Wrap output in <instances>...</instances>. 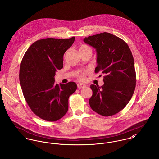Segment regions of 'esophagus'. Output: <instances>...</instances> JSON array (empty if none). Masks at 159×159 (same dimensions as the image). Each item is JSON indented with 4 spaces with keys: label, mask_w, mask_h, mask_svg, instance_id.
Masks as SVG:
<instances>
[{
    "label": "esophagus",
    "mask_w": 159,
    "mask_h": 159,
    "mask_svg": "<svg viewBox=\"0 0 159 159\" xmlns=\"http://www.w3.org/2000/svg\"><path fill=\"white\" fill-rule=\"evenodd\" d=\"M86 86L85 84H84L79 83V84H77V87H78V89H82V88L85 87Z\"/></svg>",
    "instance_id": "obj_1"
}]
</instances>
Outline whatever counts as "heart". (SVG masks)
Segmentation results:
<instances>
[{
	"label": "heart",
	"mask_w": 159,
	"mask_h": 159,
	"mask_svg": "<svg viewBox=\"0 0 159 159\" xmlns=\"http://www.w3.org/2000/svg\"><path fill=\"white\" fill-rule=\"evenodd\" d=\"M79 50H80V53H81V55L86 53L87 52H92L91 48L90 47H89L88 45H81L80 47V48H79ZM87 73H88V70H83V71L81 72L77 76L78 79L80 80H81V81L84 80V78H85V75H86Z\"/></svg>",
	"instance_id": "1"
}]
</instances>
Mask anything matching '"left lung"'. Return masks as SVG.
Here are the masks:
<instances>
[{
    "label": "left lung",
    "instance_id": "obj_1",
    "mask_svg": "<svg viewBox=\"0 0 159 159\" xmlns=\"http://www.w3.org/2000/svg\"><path fill=\"white\" fill-rule=\"evenodd\" d=\"M84 42L97 52L95 72L106 75L103 86L90 85L93 94L89 100L90 106L101 116H114L128 104L135 88L136 73L130 48L123 39L106 32L85 38Z\"/></svg>",
    "mask_w": 159,
    "mask_h": 159
}]
</instances>
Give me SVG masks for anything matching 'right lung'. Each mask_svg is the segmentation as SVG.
<instances>
[{
  "mask_svg": "<svg viewBox=\"0 0 159 159\" xmlns=\"http://www.w3.org/2000/svg\"><path fill=\"white\" fill-rule=\"evenodd\" d=\"M45 38L32 43L21 61L19 80L32 112L41 119L55 121L68 111L69 98L76 90L74 82L55 84V76L63 67V56L75 41Z\"/></svg>",
  "mask_w": 159,
  "mask_h": 159,
  "instance_id": "1",
  "label": "right lung"
}]
</instances>
